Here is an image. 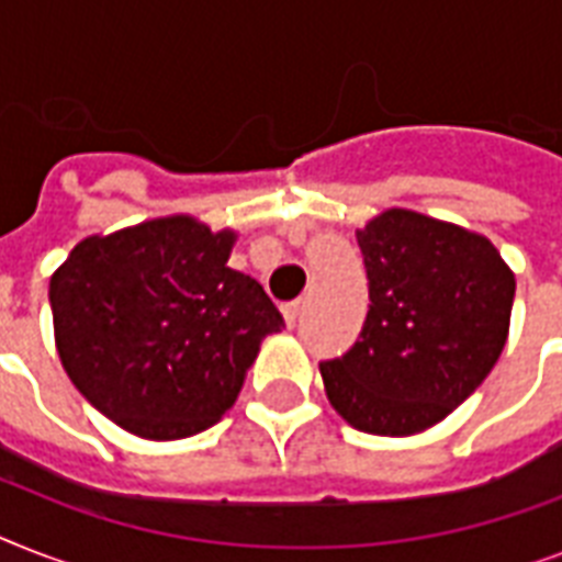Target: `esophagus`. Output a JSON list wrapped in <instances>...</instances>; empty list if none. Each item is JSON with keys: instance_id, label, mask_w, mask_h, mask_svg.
Listing matches in <instances>:
<instances>
[{"instance_id": "34e87169", "label": "esophagus", "mask_w": 562, "mask_h": 562, "mask_svg": "<svg viewBox=\"0 0 562 562\" xmlns=\"http://www.w3.org/2000/svg\"><path fill=\"white\" fill-rule=\"evenodd\" d=\"M300 312H303V303H300V300H291V303H285V306H282V315H285V324H289V326H297Z\"/></svg>"}]
</instances>
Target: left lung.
I'll return each instance as SVG.
<instances>
[{
	"label": "left lung",
	"mask_w": 562,
	"mask_h": 562,
	"mask_svg": "<svg viewBox=\"0 0 562 562\" xmlns=\"http://www.w3.org/2000/svg\"><path fill=\"white\" fill-rule=\"evenodd\" d=\"M370 308L359 341L321 361L350 426L405 437L449 417L498 361L516 280L493 241L411 210L356 229Z\"/></svg>",
	"instance_id": "obj_1"
}]
</instances>
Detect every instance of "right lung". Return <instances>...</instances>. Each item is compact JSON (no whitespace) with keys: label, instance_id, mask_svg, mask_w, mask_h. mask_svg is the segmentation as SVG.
<instances>
[{"label":"right lung","instance_id":"right-lung-1","mask_svg":"<svg viewBox=\"0 0 562 562\" xmlns=\"http://www.w3.org/2000/svg\"><path fill=\"white\" fill-rule=\"evenodd\" d=\"M236 233L189 215L72 247L52 273L57 356L72 384L131 435L180 440L236 402L280 308L227 268Z\"/></svg>","mask_w":562,"mask_h":562}]
</instances>
